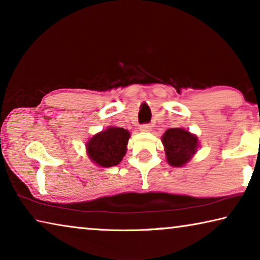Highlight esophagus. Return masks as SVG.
<instances>
[{
  "label": "esophagus",
  "mask_w": 260,
  "mask_h": 260,
  "mask_svg": "<svg viewBox=\"0 0 260 260\" xmlns=\"http://www.w3.org/2000/svg\"><path fill=\"white\" fill-rule=\"evenodd\" d=\"M140 131H141V132H150V131H151V126H150V125H148V124L141 125V127H140Z\"/></svg>",
  "instance_id": "1"
}]
</instances>
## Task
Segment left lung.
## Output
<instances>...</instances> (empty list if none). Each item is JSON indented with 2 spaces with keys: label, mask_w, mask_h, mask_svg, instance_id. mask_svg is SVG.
<instances>
[{
  "label": "left lung",
  "mask_w": 260,
  "mask_h": 260,
  "mask_svg": "<svg viewBox=\"0 0 260 260\" xmlns=\"http://www.w3.org/2000/svg\"><path fill=\"white\" fill-rule=\"evenodd\" d=\"M166 160L171 166L182 167L191 160L200 148L197 135L178 127L169 128L161 136Z\"/></svg>",
  "instance_id": "8db88e82"
}]
</instances>
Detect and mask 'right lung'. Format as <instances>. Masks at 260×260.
<instances>
[{
    "label": "right lung",
    "mask_w": 260,
    "mask_h": 260,
    "mask_svg": "<svg viewBox=\"0 0 260 260\" xmlns=\"http://www.w3.org/2000/svg\"><path fill=\"white\" fill-rule=\"evenodd\" d=\"M131 133L125 128L109 126L86 142L88 158L100 167H112L119 164L127 152Z\"/></svg>",
    "instance_id": "right-lung-1"
}]
</instances>
